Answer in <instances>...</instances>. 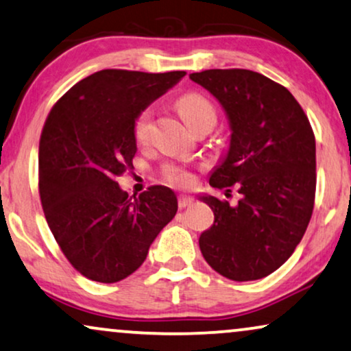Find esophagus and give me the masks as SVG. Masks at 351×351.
<instances>
[{"label":"esophagus","mask_w":351,"mask_h":351,"mask_svg":"<svg viewBox=\"0 0 351 351\" xmlns=\"http://www.w3.org/2000/svg\"><path fill=\"white\" fill-rule=\"evenodd\" d=\"M191 203H193V199H191L190 196H186V195H180L179 196V208L180 209L186 208V206H190Z\"/></svg>","instance_id":"1"}]
</instances>
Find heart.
I'll return each instance as SVG.
<instances>
[{"label": "heart", "instance_id": "1", "mask_svg": "<svg viewBox=\"0 0 351 351\" xmlns=\"http://www.w3.org/2000/svg\"><path fill=\"white\" fill-rule=\"evenodd\" d=\"M176 108L184 119V123L191 131H198L201 128H213L217 121L213 102L199 93H186L176 100ZM153 121V110L150 107L141 110L136 114L132 123V136L138 145H147L150 141ZM161 177L166 184L179 189H190L195 185V174L191 169L179 165H165L161 167Z\"/></svg>", "mask_w": 351, "mask_h": 351}]
</instances>
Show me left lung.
<instances>
[{
	"instance_id": "8db88e82",
	"label": "left lung",
	"mask_w": 351,
	"mask_h": 351,
	"mask_svg": "<svg viewBox=\"0 0 351 351\" xmlns=\"http://www.w3.org/2000/svg\"><path fill=\"white\" fill-rule=\"evenodd\" d=\"M190 80L222 104L232 128L227 158L209 184L241 195L237 206L201 196L214 225L201 233L199 249L228 280H261L292 256L313 214V129L294 95L257 71L215 69Z\"/></svg>"
}]
</instances>
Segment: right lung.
<instances>
[{
  "instance_id": "right-lung-1",
  "label": "right lung",
  "mask_w": 351,
  "mask_h": 351,
  "mask_svg": "<svg viewBox=\"0 0 351 351\" xmlns=\"http://www.w3.org/2000/svg\"><path fill=\"white\" fill-rule=\"evenodd\" d=\"M185 71L108 69L70 88L47 114L40 137V199L60 251L81 275L117 282L137 270L177 198L152 185L129 196L117 179L132 169L136 114Z\"/></svg>"
}]
</instances>
